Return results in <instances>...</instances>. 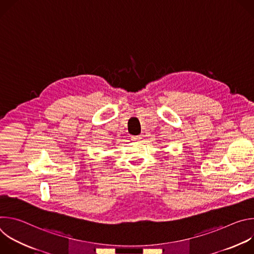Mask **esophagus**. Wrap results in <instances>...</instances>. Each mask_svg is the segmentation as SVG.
Instances as JSON below:
<instances>
[{
  "label": "esophagus",
  "instance_id": "obj_1",
  "mask_svg": "<svg viewBox=\"0 0 254 254\" xmlns=\"http://www.w3.org/2000/svg\"><path fill=\"white\" fill-rule=\"evenodd\" d=\"M140 138H141L140 135H133V136H131V139L134 140V141H137V140H139Z\"/></svg>",
  "mask_w": 254,
  "mask_h": 254
}]
</instances>
